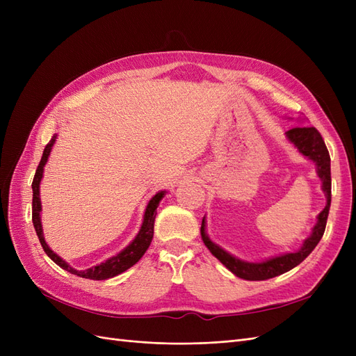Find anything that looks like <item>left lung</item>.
Listing matches in <instances>:
<instances>
[{"instance_id":"1","label":"left lung","mask_w":356,"mask_h":356,"mask_svg":"<svg viewBox=\"0 0 356 356\" xmlns=\"http://www.w3.org/2000/svg\"><path fill=\"white\" fill-rule=\"evenodd\" d=\"M285 136L288 141L298 149V153H301L306 159L312 160L315 163L316 174L322 182L321 187L325 195L327 203L325 208L318 213L316 224L314 225V229H312L309 238L303 241V245H301L298 251L275 255L270 258H266L263 261L241 260V258L232 255L230 252L222 250L220 245L212 242L207 233V217H203L200 227L203 243L207 245L211 254L215 258H218L233 275L245 279V281H266V279L279 276L291 270V268H294L315 250V246L319 243L325 232L331 204V160L324 139H322L321 134L315 127L309 126H298L294 129H289L288 132H285Z\"/></svg>"}]
</instances>
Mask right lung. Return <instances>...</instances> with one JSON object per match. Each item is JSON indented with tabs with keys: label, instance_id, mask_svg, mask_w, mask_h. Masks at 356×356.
Wrapping results in <instances>:
<instances>
[{
	"label": "right lung",
	"instance_id": "add662e5",
	"mask_svg": "<svg viewBox=\"0 0 356 356\" xmlns=\"http://www.w3.org/2000/svg\"><path fill=\"white\" fill-rule=\"evenodd\" d=\"M58 135H53V138L50 139V143L46 145L44 152H42V157L40 160V165L37 168L34 181H32V222H34V229L37 232V236L40 239V243L42 246L44 252L55 261L59 267H62L63 270H67L72 275H77L80 277H86V279H93V281H104V279H110L114 277L117 275H120L123 272H126L127 268H131L134 264H136L139 260H141L143 255L145 254V251L148 250L149 243L153 241V234H154V220H156V211L160 200L165 197L166 190H161L159 193L149 199V202L147 203V208L144 212V218H143V224L141 229H139L138 234L135 236V239L129 243L126 248L115 254L114 257H110L108 260H105L101 264H96L88 270H75L74 267H71L63 258H60L56 252H53L46 239H44V233H42V224H41V199H40V184L42 179V174H44V166L49 160V156L51 153V148L56 143Z\"/></svg>",
	"mask_w": 356,
	"mask_h": 356
}]
</instances>
